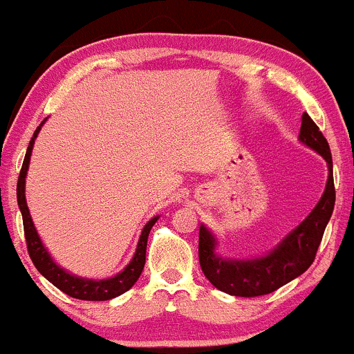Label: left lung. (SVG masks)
Returning a JSON list of instances; mask_svg holds the SVG:
<instances>
[{
    "label": "left lung",
    "instance_id": "left-lung-1",
    "mask_svg": "<svg viewBox=\"0 0 354 354\" xmlns=\"http://www.w3.org/2000/svg\"><path fill=\"white\" fill-rule=\"evenodd\" d=\"M299 140L304 145L318 151L326 160L330 176H328L326 189L316 208L311 211L301 225L293 233L279 243V246L261 259L253 261H228L214 254L213 234L205 226L200 228V265L208 281L216 286L219 291L243 296V298H254V296L270 295L298 278L313 265L316 258L321 239H323L324 228L330 221L333 208H335V181H333V160L330 145L326 138L319 131L315 121L303 113L301 131Z\"/></svg>",
    "mask_w": 354,
    "mask_h": 354
}]
</instances>
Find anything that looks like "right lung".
<instances>
[{
	"label": "right lung",
	"instance_id": "add662e5",
	"mask_svg": "<svg viewBox=\"0 0 354 354\" xmlns=\"http://www.w3.org/2000/svg\"><path fill=\"white\" fill-rule=\"evenodd\" d=\"M43 123L36 128L35 135L31 138L30 146H28L26 149V156H24L21 171H19V176H18V186H16L18 206L23 214V228H24V238H26L28 254H30L31 261H33L36 270H38L39 273L48 279V281L55 284L58 290L63 291V293H66L68 296H71V298L84 299V301H106V299L116 298V296L123 295L124 291H128L129 288L138 281V278H140L141 271H143L145 263H146V243H148V234L149 231H151L154 223L158 221V216L153 218L151 221L146 223L143 233H141L140 236V241H138L135 258H133L131 263L124 268V271H121V273L116 274L115 278L101 279V281L81 279L73 274H68L66 271H63L59 266H56L55 263H53V259L50 258V254H48V251L44 250L38 233H36L33 221H31V216H30V211H28L26 198H24V178H26L28 166H30L31 149H33L35 138L38 136Z\"/></svg>",
	"mask_w": 354,
	"mask_h": 354
}]
</instances>
